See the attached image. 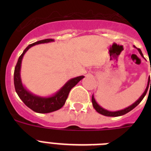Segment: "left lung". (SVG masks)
Returning <instances> with one entry per match:
<instances>
[{"instance_id":"8db88e82","label":"left lung","mask_w":151,"mask_h":151,"mask_svg":"<svg viewBox=\"0 0 151 151\" xmlns=\"http://www.w3.org/2000/svg\"><path fill=\"white\" fill-rule=\"evenodd\" d=\"M134 47H135V48L138 50V52L140 53V54H141V57H144L143 54H142V52H141V49L137 48L135 46H134ZM150 86H151V80L150 78V76H149L148 82H147V85L146 89H145V91H144L143 94H142V95H141V97H140L139 98H138V99L134 103V104H132L131 105V106H128V107L125 108V109H123V110H118V111H114V112L109 111V110H105V109H104L102 106H100V105L98 104L97 102H96L95 99H94V95H92V97H91L92 104H93V106H94V108L95 109L96 111H97V113H99L100 114H102V115H104V116H114V117H115V116H120L125 115V114H126L127 113L130 112L131 110H133L134 107H136V106H138L140 103H141V101L143 100V98L145 97V96L146 95L147 91V89H148L149 85H149V84H150Z\"/></svg>"}]
</instances>
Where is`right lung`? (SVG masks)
<instances>
[{
    "mask_svg": "<svg viewBox=\"0 0 151 151\" xmlns=\"http://www.w3.org/2000/svg\"><path fill=\"white\" fill-rule=\"evenodd\" d=\"M52 41H54V40L45 39L36 41L35 43L29 45L23 50L20 57H19L15 69H14V86H15L16 92L17 93L19 98L22 100V102L28 107L38 113H48L60 109L65 104L70 90L85 77L83 76H81L69 79L58 91L49 97H41V96L35 95L24 87L20 76L21 64H22L24 54H26V51L32 46L39 45V44L48 43V42H52Z\"/></svg>",
    "mask_w": 151,
    "mask_h": 151,
    "instance_id": "add662e5",
    "label": "right lung"
}]
</instances>
